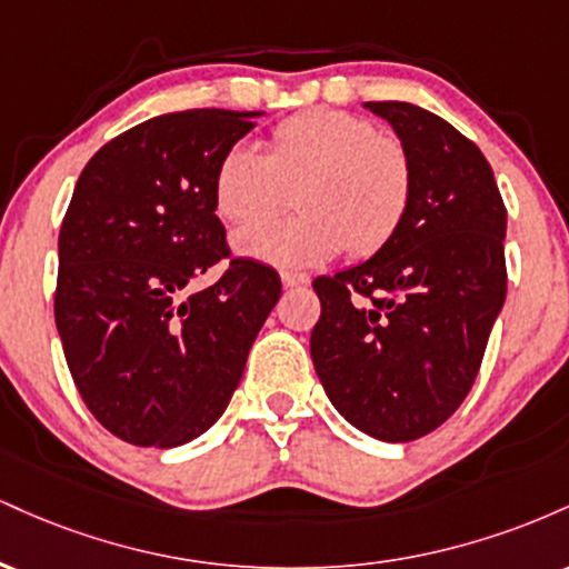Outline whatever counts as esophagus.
I'll use <instances>...</instances> for the list:
<instances>
[{
	"mask_svg": "<svg viewBox=\"0 0 569 569\" xmlns=\"http://www.w3.org/2000/svg\"><path fill=\"white\" fill-rule=\"evenodd\" d=\"M280 283H283L286 289H293V286H307V283H310V276H307V272L283 270V272H280Z\"/></svg>",
	"mask_w": 569,
	"mask_h": 569,
	"instance_id": "obj_1",
	"label": "esophagus"
}]
</instances>
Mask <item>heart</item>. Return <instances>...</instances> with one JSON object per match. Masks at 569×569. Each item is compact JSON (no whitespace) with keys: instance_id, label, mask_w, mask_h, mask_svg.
<instances>
[{"instance_id":"1","label":"heart","mask_w":569,"mask_h":569,"mask_svg":"<svg viewBox=\"0 0 569 569\" xmlns=\"http://www.w3.org/2000/svg\"><path fill=\"white\" fill-rule=\"evenodd\" d=\"M411 160L401 141L380 136L367 117L318 109L280 122L270 152L234 143L213 176L221 219L246 224L284 210L303 213L234 232V251L278 267L321 264L350 248L380 251L407 219Z\"/></svg>"}]
</instances>
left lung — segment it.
I'll return each mask as SVG.
<instances>
[{"label":"left lung","mask_w":569,"mask_h":569,"mask_svg":"<svg viewBox=\"0 0 569 569\" xmlns=\"http://www.w3.org/2000/svg\"><path fill=\"white\" fill-rule=\"evenodd\" d=\"M411 160V206L367 262L312 280L318 380L350 426L403 443L468 396L506 302V206L481 149L439 114L369 101Z\"/></svg>","instance_id":"left-lung-1"}]
</instances>
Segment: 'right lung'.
Wrapping results in <instances>:
<instances>
[{
    "mask_svg": "<svg viewBox=\"0 0 569 569\" xmlns=\"http://www.w3.org/2000/svg\"><path fill=\"white\" fill-rule=\"evenodd\" d=\"M262 112L187 109L103 143L58 234L56 326L84 407L136 447H181L224 415L280 297L272 267L232 259L213 176ZM231 259L189 295L194 277Z\"/></svg>",
    "mask_w": 569,
    "mask_h": 569,
    "instance_id": "1",
    "label": "right lung"
}]
</instances>
